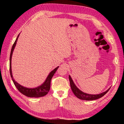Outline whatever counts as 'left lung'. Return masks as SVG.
<instances>
[{
  "label": "left lung",
  "instance_id": "1",
  "mask_svg": "<svg viewBox=\"0 0 124 124\" xmlns=\"http://www.w3.org/2000/svg\"><path fill=\"white\" fill-rule=\"evenodd\" d=\"M69 79H70V87H71V89H72L73 92L74 93L75 96H76L77 97L82 100L93 101V100H97L98 98L103 97L105 94L107 93L108 91L110 89L109 88V89H108L106 91L102 92V93L100 94H97V95H91V94L86 93H84V92H83V91H81V90H80L76 86V85H75V84L74 83V82H73L72 78L70 77V75H69Z\"/></svg>",
  "mask_w": 124,
  "mask_h": 124
}]
</instances>
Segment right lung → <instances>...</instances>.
<instances>
[{
	"mask_svg": "<svg viewBox=\"0 0 124 124\" xmlns=\"http://www.w3.org/2000/svg\"><path fill=\"white\" fill-rule=\"evenodd\" d=\"M20 35V34H19ZM19 35H18L13 45H12L11 53H10V75H11V77L12 78V81H13L14 84L15 85L17 90L19 91L21 93H22L23 95L27 96L29 97H43V96H45L46 94L49 92L50 89V84H51V80L52 77L54 76V75L56 70H57L58 68L59 67H56V68H54L53 70H52L51 72L50 73V74L48 75L46 79L45 80L43 84L40 86H39L35 88H27L21 85L18 83H17L16 81H15V80L13 79L12 75V70H11V58L12 53H13L14 50L15 49V47L16 45L17 41V39Z\"/></svg>",
	"mask_w": 124,
	"mask_h": 124,
	"instance_id": "right-lung-1",
	"label": "right lung"
}]
</instances>
